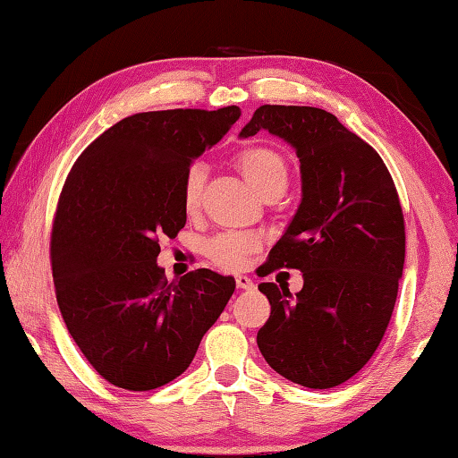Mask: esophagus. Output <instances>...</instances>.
Instances as JSON below:
<instances>
[{
    "mask_svg": "<svg viewBox=\"0 0 458 458\" xmlns=\"http://www.w3.org/2000/svg\"><path fill=\"white\" fill-rule=\"evenodd\" d=\"M236 285H238L240 290H252L254 288V282H252V277H248L244 274H238L236 276Z\"/></svg>",
    "mask_w": 458,
    "mask_h": 458,
    "instance_id": "obj_1",
    "label": "esophagus"
}]
</instances>
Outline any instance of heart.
Listing matches in <instances>:
<instances>
[{"mask_svg":"<svg viewBox=\"0 0 458 458\" xmlns=\"http://www.w3.org/2000/svg\"><path fill=\"white\" fill-rule=\"evenodd\" d=\"M236 165L246 182L254 188L258 194H262L266 188L277 182L285 184L288 170H285L284 158L276 150L267 147H248L236 157ZM204 168L194 165L188 168L182 182V204L188 212L196 210L200 202V192L204 186ZM258 242L250 234H220L208 242L206 252L210 259L226 270H236L250 252H254Z\"/></svg>","mask_w":458,"mask_h":458,"instance_id":"heart-1","label":"heart"}]
</instances>
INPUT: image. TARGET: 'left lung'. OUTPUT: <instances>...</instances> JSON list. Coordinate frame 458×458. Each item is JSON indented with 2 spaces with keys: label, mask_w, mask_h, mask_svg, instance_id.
<instances>
[{
  "label": "left lung",
  "mask_w": 458,
  "mask_h": 458,
  "mask_svg": "<svg viewBox=\"0 0 458 458\" xmlns=\"http://www.w3.org/2000/svg\"><path fill=\"white\" fill-rule=\"evenodd\" d=\"M267 131L300 158L301 200L266 274L295 267L303 288L259 284L270 318L258 347L282 377L308 389L345 383L371 360L395 308L405 264V222L381 157L335 114L262 105L240 139Z\"/></svg>",
  "instance_id": "obj_1"
}]
</instances>
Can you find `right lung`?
I'll return each mask as SVG.
<instances>
[{"mask_svg":"<svg viewBox=\"0 0 458 458\" xmlns=\"http://www.w3.org/2000/svg\"><path fill=\"white\" fill-rule=\"evenodd\" d=\"M240 114L236 105L131 114L71 168L53 224V284L71 337L116 387L150 391L184 373L236 290L208 267L168 284L157 256L158 238L186 224L188 168Z\"/></svg>","mask_w":458,"mask_h":458,"instance_id":"right-lung-1","label":"right lung"}]
</instances>
